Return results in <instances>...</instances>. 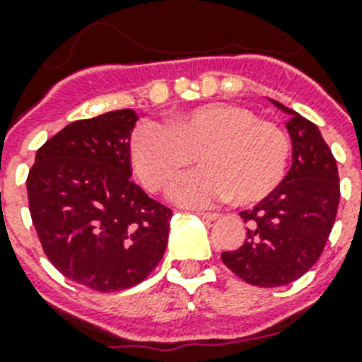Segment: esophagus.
I'll return each instance as SVG.
<instances>
[{
	"instance_id": "34e87169",
	"label": "esophagus",
	"mask_w": 362,
	"mask_h": 362,
	"mask_svg": "<svg viewBox=\"0 0 362 362\" xmlns=\"http://www.w3.org/2000/svg\"><path fill=\"white\" fill-rule=\"evenodd\" d=\"M197 216H201L203 220H209V221H214L220 218V214H216V212H197Z\"/></svg>"
}]
</instances>
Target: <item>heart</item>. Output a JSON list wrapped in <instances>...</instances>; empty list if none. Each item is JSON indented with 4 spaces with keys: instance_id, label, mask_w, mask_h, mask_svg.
Listing matches in <instances>:
<instances>
[{
    "instance_id": "obj_1",
    "label": "heart",
    "mask_w": 362,
    "mask_h": 362,
    "mask_svg": "<svg viewBox=\"0 0 362 362\" xmlns=\"http://www.w3.org/2000/svg\"><path fill=\"white\" fill-rule=\"evenodd\" d=\"M195 156L203 167L173 184L175 203L206 206L231 195L253 204L281 184L291 141L280 125L226 103L173 115L165 127L144 124L131 136V167L150 192H163Z\"/></svg>"
}]
</instances>
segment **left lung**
Instances as JSON below:
<instances>
[{"instance_id": "obj_1", "label": "left lung", "mask_w": 362, "mask_h": 362, "mask_svg": "<svg viewBox=\"0 0 362 362\" xmlns=\"http://www.w3.org/2000/svg\"><path fill=\"white\" fill-rule=\"evenodd\" d=\"M286 115L293 163L281 184L252 210H242L246 240L221 253L238 278L257 287H280L306 274L331 235L340 201L337 159L317 125L270 99Z\"/></svg>"}]
</instances>
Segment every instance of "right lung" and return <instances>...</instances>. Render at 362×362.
Segmentation results:
<instances>
[{
  "instance_id": "1",
  "label": "right lung",
  "mask_w": 362,
  "mask_h": 362,
  "mask_svg": "<svg viewBox=\"0 0 362 362\" xmlns=\"http://www.w3.org/2000/svg\"><path fill=\"white\" fill-rule=\"evenodd\" d=\"M135 110L78 120L37 150L28 201L48 261L99 293L141 284L161 261L173 210L131 180Z\"/></svg>"
}]
</instances>
